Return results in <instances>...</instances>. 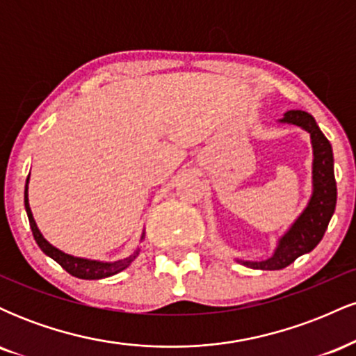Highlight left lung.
Here are the masks:
<instances>
[{
  "mask_svg": "<svg viewBox=\"0 0 356 356\" xmlns=\"http://www.w3.org/2000/svg\"><path fill=\"white\" fill-rule=\"evenodd\" d=\"M280 122L293 124L305 129L312 136L313 144V194L306 209L295 220L286 234L280 239L277 248L266 261L252 263L239 261L244 266L252 269H283L293 263L296 257L313 251L325 236L334 206H337V181L333 172V150L328 138L323 136L314 118L303 110H289Z\"/></svg>",
  "mask_w": 356,
  "mask_h": 356,
  "instance_id": "left-lung-1",
  "label": "left lung"
}]
</instances>
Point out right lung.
<instances>
[{"mask_svg":"<svg viewBox=\"0 0 356 356\" xmlns=\"http://www.w3.org/2000/svg\"><path fill=\"white\" fill-rule=\"evenodd\" d=\"M24 209H26L28 220H30L31 231H33V238L36 241V244L40 246V249H42L44 254L50 256L51 259H55L56 263L65 269V271L70 273L72 276L80 277V280H102V277L117 275V273H120L122 269H125L138 256V249H137L132 256L125 257V259L113 261V263H102V261L83 259V257L65 254L63 251H60V249L51 246V244L43 238V234L40 232L38 227H36L33 214H31L30 202H28V179H26V186H24Z\"/></svg>","mask_w":356,"mask_h":356,"instance_id":"right-lung-1","label":"right lung"}]
</instances>
